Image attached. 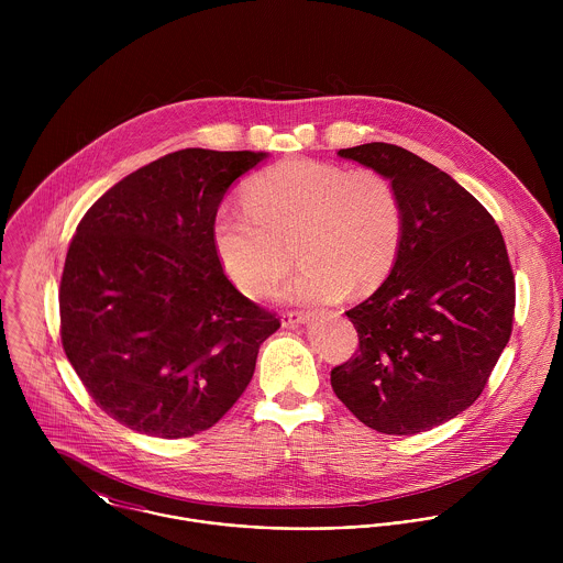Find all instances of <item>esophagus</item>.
Wrapping results in <instances>:
<instances>
[{
	"label": "esophagus",
	"instance_id": "esophagus-1",
	"mask_svg": "<svg viewBox=\"0 0 563 563\" xmlns=\"http://www.w3.org/2000/svg\"><path fill=\"white\" fill-rule=\"evenodd\" d=\"M308 319H310V314H308V312H301V310H288V312H284V314H282V324H284V327H295V324L306 322Z\"/></svg>",
	"mask_w": 563,
	"mask_h": 563
}]
</instances>
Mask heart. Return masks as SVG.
Returning a JSON list of instances; mask_svg holds the SVG:
<instances>
[{
  "label": "heart",
  "instance_id": "b5f03b06",
  "mask_svg": "<svg viewBox=\"0 0 563 563\" xmlns=\"http://www.w3.org/2000/svg\"><path fill=\"white\" fill-rule=\"evenodd\" d=\"M402 201L379 170L284 161L255 175L242 206H221L212 246L223 273L251 299L266 297L290 264L284 301H335L382 284L402 241Z\"/></svg>",
  "mask_w": 563,
  "mask_h": 563
}]
</instances>
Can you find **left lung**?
Here are the masks:
<instances>
[{
    "instance_id": "1",
    "label": "left lung",
    "mask_w": 563,
    "mask_h": 563,
    "mask_svg": "<svg viewBox=\"0 0 563 563\" xmlns=\"http://www.w3.org/2000/svg\"><path fill=\"white\" fill-rule=\"evenodd\" d=\"M340 158L384 173L402 201L388 279L346 312L360 346L331 388L366 427L413 435L479 399L509 342L516 282L498 225L451 175L416 154L368 143Z\"/></svg>"
}]
</instances>
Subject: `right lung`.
I'll list each match as a JSON object with an SVG mask.
<instances>
[{
    "label": "right lung",
    "mask_w": 563,
    "mask_h": 563,
    "mask_svg": "<svg viewBox=\"0 0 563 563\" xmlns=\"http://www.w3.org/2000/svg\"><path fill=\"white\" fill-rule=\"evenodd\" d=\"M262 152L179 150L134 170L81 217L60 279L63 349L110 418L154 438L217 424L279 319L223 273L212 221Z\"/></svg>",
    "instance_id": "1"
}]
</instances>
